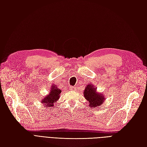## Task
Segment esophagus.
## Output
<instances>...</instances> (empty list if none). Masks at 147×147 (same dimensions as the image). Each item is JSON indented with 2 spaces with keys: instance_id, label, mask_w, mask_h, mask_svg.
<instances>
[{
  "instance_id": "obj_1",
  "label": "esophagus",
  "mask_w": 147,
  "mask_h": 147,
  "mask_svg": "<svg viewBox=\"0 0 147 147\" xmlns=\"http://www.w3.org/2000/svg\"><path fill=\"white\" fill-rule=\"evenodd\" d=\"M76 90V86H70V90L71 91H75Z\"/></svg>"
}]
</instances>
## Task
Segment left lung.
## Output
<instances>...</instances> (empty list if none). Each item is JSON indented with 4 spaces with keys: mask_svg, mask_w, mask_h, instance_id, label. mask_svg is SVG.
Masks as SVG:
<instances>
[{
    "mask_svg": "<svg viewBox=\"0 0 147 147\" xmlns=\"http://www.w3.org/2000/svg\"><path fill=\"white\" fill-rule=\"evenodd\" d=\"M84 96L90 104V107H100L105 100L103 94L97 92L96 88H94L92 84H88L84 91Z\"/></svg>",
    "mask_w": 147,
    "mask_h": 147,
    "instance_id": "1",
    "label": "left lung"
}]
</instances>
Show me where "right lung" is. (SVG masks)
<instances>
[{
  "label": "right lung",
  "mask_w": 147,
  "mask_h": 147,
  "mask_svg": "<svg viewBox=\"0 0 147 147\" xmlns=\"http://www.w3.org/2000/svg\"><path fill=\"white\" fill-rule=\"evenodd\" d=\"M50 92L49 94L42 99V103L45 105V107H53L59 98V94L61 90L56 87V85L51 86Z\"/></svg>",
  "instance_id": "obj_1"
}]
</instances>
